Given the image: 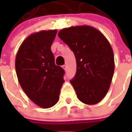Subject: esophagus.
<instances>
[{
  "instance_id": "1",
  "label": "esophagus",
  "mask_w": 132,
  "mask_h": 132,
  "mask_svg": "<svg viewBox=\"0 0 132 132\" xmlns=\"http://www.w3.org/2000/svg\"><path fill=\"white\" fill-rule=\"evenodd\" d=\"M62 68L63 69L65 70V71H66V70H67V66H66V65H63L62 66Z\"/></svg>"
}]
</instances>
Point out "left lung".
I'll return each instance as SVG.
<instances>
[{"label": "left lung", "instance_id": "left-lung-1", "mask_svg": "<svg viewBox=\"0 0 132 132\" xmlns=\"http://www.w3.org/2000/svg\"><path fill=\"white\" fill-rule=\"evenodd\" d=\"M60 39L74 53L75 76L70 80L80 101L96 104L106 96L114 71V53L108 39L90 26H76L60 30Z\"/></svg>", "mask_w": 132, "mask_h": 132}]
</instances>
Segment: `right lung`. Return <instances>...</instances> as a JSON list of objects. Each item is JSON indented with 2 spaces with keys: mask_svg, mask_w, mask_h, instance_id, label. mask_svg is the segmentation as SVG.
Instances as JSON below:
<instances>
[{
  "mask_svg": "<svg viewBox=\"0 0 132 132\" xmlns=\"http://www.w3.org/2000/svg\"><path fill=\"white\" fill-rule=\"evenodd\" d=\"M57 30L31 34L20 46L15 61L18 82L27 96L43 108L58 102L65 71L55 65L51 46Z\"/></svg>",
  "mask_w": 132,
  "mask_h": 132,
  "instance_id": "add662e5",
  "label": "right lung"
}]
</instances>
